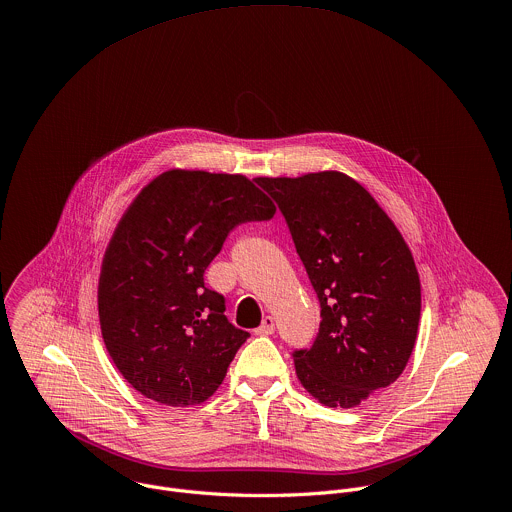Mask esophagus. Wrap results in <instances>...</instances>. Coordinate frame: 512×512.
<instances>
[{
  "mask_svg": "<svg viewBox=\"0 0 512 512\" xmlns=\"http://www.w3.org/2000/svg\"><path fill=\"white\" fill-rule=\"evenodd\" d=\"M275 331V319L273 317H265L263 323L255 329L257 335H271Z\"/></svg>",
  "mask_w": 512,
  "mask_h": 512,
  "instance_id": "obj_1",
  "label": "esophagus"
}]
</instances>
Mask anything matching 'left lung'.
Wrapping results in <instances>:
<instances>
[{
	"label": "left lung",
	"instance_id": "1",
	"mask_svg": "<svg viewBox=\"0 0 512 512\" xmlns=\"http://www.w3.org/2000/svg\"><path fill=\"white\" fill-rule=\"evenodd\" d=\"M285 217L321 305L309 350L293 354L301 386L329 408H354L404 372L418 335L420 277L404 237L337 170L255 179Z\"/></svg>",
	"mask_w": 512,
	"mask_h": 512
}]
</instances>
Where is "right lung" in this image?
Wrapping results in <instances>:
<instances>
[{
  "label": "right lung",
  "instance_id": "1",
  "mask_svg": "<svg viewBox=\"0 0 512 512\" xmlns=\"http://www.w3.org/2000/svg\"><path fill=\"white\" fill-rule=\"evenodd\" d=\"M273 215L247 177L205 170H166L130 203L104 253L98 315L134 390L177 408L217 392L249 333L227 319L205 269L237 225Z\"/></svg>",
  "mask_w": 512,
  "mask_h": 512
}]
</instances>
